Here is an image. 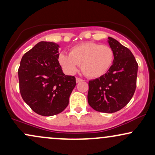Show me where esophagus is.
Masks as SVG:
<instances>
[{
	"mask_svg": "<svg viewBox=\"0 0 155 155\" xmlns=\"http://www.w3.org/2000/svg\"><path fill=\"white\" fill-rule=\"evenodd\" d=\"M76 83H79V82H81V81H83V79H80V78H76Z\"/></svg>",
	"mask_w": 155,
	"mask_h": 155,
	"instance_id": "obj_1",
	"label": "esophagus"
}]
</instances>
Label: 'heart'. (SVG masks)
<instances>
[{
    "label": "heart",
    "instance_id": "obj_1",
    "mask_svg": "<svg viewBox=\"0 0 155 155\" xmlns=\"http://www.w3.org/2000/svg\"><path fill=\"white\" fill-rule=\"evenodd\" d=\"M114 53L106 45L86 42L71 48L70 54L61 52L58 62L68 74H74L81 65V71L87 77L99 78L111 68Z\"/></svg>",
    "mask_w": 155,
    "mask_h": 155
}]
</instances>
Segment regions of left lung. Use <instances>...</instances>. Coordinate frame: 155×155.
Wrapping results in <instances>:
<instances>
[{"instance_id": "8db88e82", "label": "left lung", "mask_w": 155, "mask_h": 155, "mask_svg": "<svg viewBox=\"0 0 155 155\" xmlns=\"http://www.w3.org/2000/svg\"><path fill=\"white\" fill-rule=\"evenodd\" d=\"M108 39L114 60L106 74L89 81L87 100L95 111L114 113L124 107L134 95L138 65L129 49L111 37Z\"/></svg>"}]
</instances>
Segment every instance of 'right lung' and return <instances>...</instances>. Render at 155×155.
Returning a JSON list of instances; mask_svg holds the SVG:
<instances>
[{
  "mask_svg": "<svg viewBox=\"0 0 155 155\" xmlns=\"http://www.w3.org/2000/svg\"><path fill=\"white\" fill-rule=\"evenodd\" d=\"M58 44L41 41L23 55L18 69L21 96L41 116L60 114L67 107L76 78L63 74Z\"/></svg>",
  "mask_w": 155,
  "mask_h": 155,
  "instance_id": "1",
  "label": "right lung"
}]
</instances>
